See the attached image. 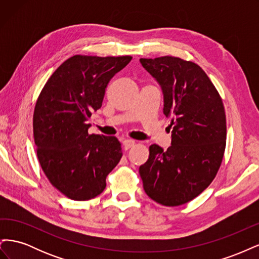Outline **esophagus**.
Masks as SVG:
<instances>
[{"label":"esophagus","instance_id":"1","mask_svg":"<svg viewBox=\"0 0 259 259\" xmlns=\"http://www.w3.org/2000/svg\"><path fill=\"white\" fill-rule=\"evenodd\" d=\"M134 145H135V142L133 139H124L123 140V147L125 150H128V149L132 148Z\"/></svg>","mask_w":259,"mask_h":259}]
</instances>
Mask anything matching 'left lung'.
I'll return each mask as SVG.
<instances>
[{
    "mask_svg": "<svg viewBox=\"0 0 259 259\" xmlns=\"http://www.w3.org/2000/svg\"><path fill=\"white\" fill-rule=\"evenodd\" d=\"M163 94V113L170 117L167 150L149 148L139 174L149 198L165 206L193 200L213 182L226 147V114L221 96L194 62L164 56L140 58Z\"/></svg>",
    "mask_w": 259,
    "mask_h": 259,
    "instance_id": "1",
    "label": "left lung"
}]
</instances>
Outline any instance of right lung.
Masks as SVG:
<instances>
[{
	"label": "right lung",
	"instance_id": "1",
	"mask_svg": "<svg viewBox=\"0 0 259 259\" xmlns=\"http://www.w3.org/2000/svg\"><path fill=\"white\" fill-rule=\"evenodd\" d=\"M131 56H75L46 82L34 108L38 162L51 184L74 201L97 197L122 158L115 137L89 134L92 112L103 105L106 88Z\"/></svg>",
	"mask_w": 259,
	"mask_h": 259
}]
</instances>
